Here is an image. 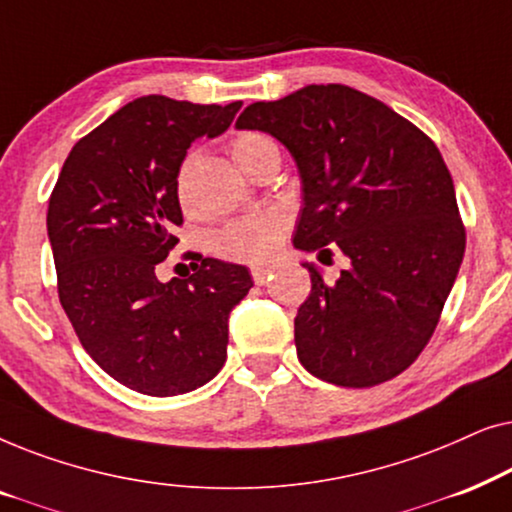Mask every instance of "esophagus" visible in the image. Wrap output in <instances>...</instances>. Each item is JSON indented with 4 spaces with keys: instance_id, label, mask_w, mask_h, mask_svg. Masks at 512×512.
Returning a JSON list of instances; mask_svg holds the SVG:
<instances>
[{
    "instance_id": "esophagus-1",
    "label": "esophagus",
    "mask_w": 512,
    "mask_h": 512,
    "mask_svg": "<svg viewBox=\"0 0 512 512\" xmlns=\"http://www.w3.org/2000/svg\"><path fill=\"white\" fill-rule=\"evenodd\" d=\"M251 277L256 284H268L272 279V268H251Z\"/></svg>"
}]
</instances>
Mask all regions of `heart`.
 I'll return each instance as SVG.
<instances>
[{"mask_svg": "<svg viewBox=\"0 0 512 512\" xmlns=\"http://www.w3.org/2000/svg\"><path fill=\"white\" fill-rule=\"evenodd\" d=\"M272 139L261 135V132H242L233 139L230 144V153L237 160V165L242 167L244 172H249V167L254 160L261 156L265 149H270ZM193 172V153L184 158V163L179 165L177 179H174V191H177V200L181 205L188 202V181H191ZM286 223L282 216L277 214H256L247 216V219H240L230 223L226 230H221L216 235V249L219 254L237 258V261H249V263H261L265 258L275 254V249L284 240Z\"/></svg>", "mask_w": 512, "mask_h": 512, "instance_id": "b5f03b06", "label": "heart"}]
</instances>
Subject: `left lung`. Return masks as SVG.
<instances>
[{
  "mask_svg": "<svg viewBox=\"0 0 512 512\" xmlns=\"http://www.w3.org/2000/svg\"><path fill=\"white\" fill-rule=\"evenodd\" d=\"M235 128L268 132L296 160L303 209L293 247L349 268L296 314L307 373L338 387H375L403 373L436 331L466 249L457 195L436 144L387 104L328 83L254 102Z\"/></svg>",
  "mask_w": 512,
  "mask_h": 512,
  "instance_id": "1",
  "label": "left lung"
}]
</instances>
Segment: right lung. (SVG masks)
<instances>
[{
	"label": "right lung",
	"instance_id": "right-lung-1",
	"mask_svg": "<svg viewBox=\"0 0 512 512\" xmlns=\"http://www.w3.org/2000/svg\"><path fill=\"white\" fill-rule=\"evenodd\" d=\"M240 107L137 97L74 144L48 200L60 303L97 366L139 394L212 380L254 286L244 265L202 256L191 277L156 275L184 223L174 179L188 146L226 132Z\"/></svg>",
	"mask_w": 512,
	"mask_h": 512
}]
</instances>
